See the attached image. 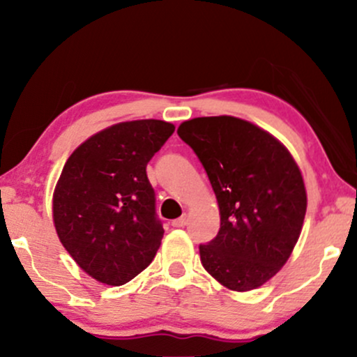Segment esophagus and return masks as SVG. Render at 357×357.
Returning a JSON list of instances; mask_svg holds the SVG:
<instances>
[{
	"label": "esophagus",
	"instance_id": "1",
	"mask_svg": "<svg viewBox=\"0 0 357 357\" xmlns=\"http://www.w3.org/2000/svg\"><path fill=\"white\" fill-rule=\"evenodd\" d=\"M188 223V218H186V215H183V216H179V218H176V220H173V227L174 228H183L184 225Z\"/></svg>",
	"mask_w": 357,
	"mask_h": 357
}]
</instances>
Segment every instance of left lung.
I'll list each match as a JSON object with an SVG mask.
<instances>
[{
    "label": "left lung",
    "mask_w": 357,
    "mask_h": 357,
    "mask_svg": "<svg viewBox=\"0 0 357 357\" xmlns=\"http://www.w3.org/2000/svg\"><path fill=\"white\" fill-rule=\"evenodd\" d=\"M178 136L198 155L220 206L218 235L199 245L203 267L236 292L264 285L301 235L307 210L301 169L272 134L236 117L191 119Z\"/></svg>",
    "instance_id": "left-lung-1"
}]
</instances>
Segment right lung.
<instances>
[{
    "instance_id": "right-lung-1",
    "label": "right lung",
    "mask_w": 357,
    "mask_h": 357,
    "mask_svg": "<svg viewBox=\"0 0 357 357\" xmlns=\"http://www.w3.org/2000/svg\"><path fill=\"white\" fill-rule=\"evenodd\" d=\"M174 132L146 119L110 126L73 151L53 192V223L65 250L90 277L124 285L153 261L161 220L146 166Z\"/></svg>"
}]
</instances>
